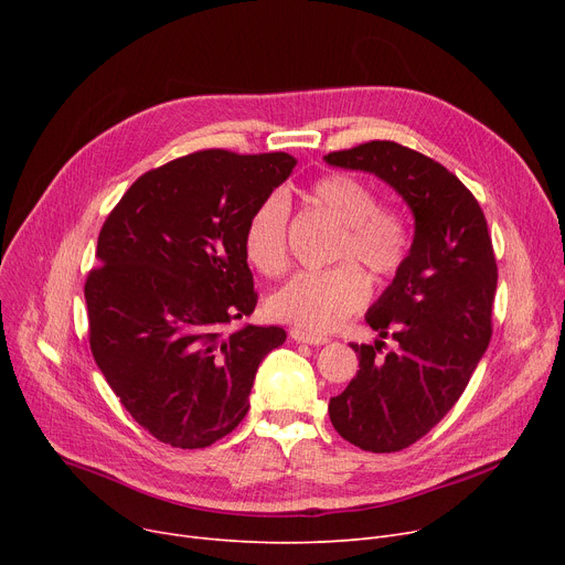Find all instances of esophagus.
Masks as SVG:
<instances>
[{"instance_id":"1","label":"esophagus","mask_w":565,"mask_h":565,"mask_svg":"<svg viewBox=\"0 0 565 565\" xmlns=\"http://www.w3.org/2000/svg\"><path fill=\"white\" fill-rule=\"evenodd\" d=\"M290 339L298 341V343H309V345H324V343H328V337L309 334V332H302V330H298V328L290 330Z\"/></svg>"}]
</instances>
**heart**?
Here are the masks:
<instances>
[{
	"instance_id": "heart-1",
	"label": "heart",
	"mask_w": 565,
	"mask_h": 565,
	"mask_svg": "<svg viewBox=\"0 0 565 565\" xmlns=\"http://www.w3.org/2000/svg\"><path fill=\"white\" fill-rule=\"evenodd\" d=\"M311 199L345 224V235L330 270L298 273L267 298L273 318L305 332H330L366 305L369 279L362 263L377 279L403 270L412 252L409 220L390 205H380L377 190L352 173H328L311 185ZM290 203L284 192L267 194L247 220L245 256L265 277H277L288 265Z\"/></svg>"
}]
</instances>
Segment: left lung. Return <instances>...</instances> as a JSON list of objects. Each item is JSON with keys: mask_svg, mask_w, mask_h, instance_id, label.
Returning <instances> with one entry per match:
<instances>
[{"mask_svg": "<svg viewBox=\"0 0 565 565\" xmlns=\"http://www.w3.org/2000/svg\"><path fill=\"white\" fill-rule=\"evenodd\" d=\"M375 173L414 215L407 263L366 322L398 343H352L360 371L330 398L337 433L373 454L407 449L437 426L481 362L492 337L497 260L479 201L447 167L396 141H366L324 156Z\"/></svg>", "mask_w": 565, "mask_h": 565, "instance_id": "obj_1", "label": "left lung"}]
</instances>
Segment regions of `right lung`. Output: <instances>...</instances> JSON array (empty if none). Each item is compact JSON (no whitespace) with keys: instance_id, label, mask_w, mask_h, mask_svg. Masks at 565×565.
<instances>
[{"instance_id":"obj_1","label":"right lung","mask_w":565,"mask_h":565,"mask_svg":"<svg viewBox=\"0 0 565 565\" xmlns=\"http://www.w3.org/2000/svg\"><path fill=\"white\" fill-rule=\"evenodd\" d=\"M298 164L288 153L207 148L146 171L98 235L84 284L88 343L130 417L175 449H203L249 409L258 364L286 341L247 318L254 207Z\"/></svg>"}]
</instances>
